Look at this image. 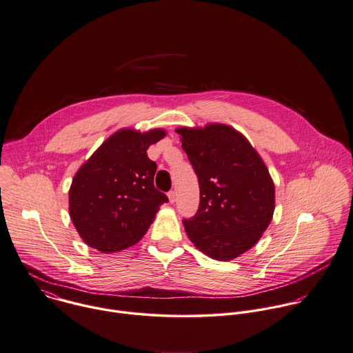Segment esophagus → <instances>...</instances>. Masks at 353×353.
<instances>
[{"label": "esophagus", "instance_id": "1", "mask_svg": "<svg viewBox=\"0 0 353 353\" xmlns=\"http://www.w3.org/2000/svg\"><path fill=\"white\" fill-rule=\"evenodd\" d=\"M168 196H169L170 203H174V201H176V192H174V191H169V192H168Z\"/></svg>", "mask_w": 353, "mask_h": 353}]
</instances>
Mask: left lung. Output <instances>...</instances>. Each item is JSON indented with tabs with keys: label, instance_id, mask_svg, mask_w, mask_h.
Segmentation results:
<instances>
[{
	"label": "left lung",
	"instance_id": "1",
	"mask_svg": "<svg viewBox=\"0 0 353 353\" xmlns=\"http://www.w3.org/2000/svg\"><path fill=\"white\" fill-rule=\"evenodd\" d=\"M199 181L198 212L183 224L191 242L214 260L228 261L252 249L275 210V187L261 157L231 126L179 128Z\"/></svg>",
	"mask_w": 353,
	"mask_h": 353
}]
</instances>
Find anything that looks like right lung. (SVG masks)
Instances as JSON below:
<instances>
[{"mask_svg": "<svg viewBox=\"0 0 353 353\" xmlns=\"http://www.w3.org/2000/svg\"><path fill=\"white\" fill-rule=\"evenodd\" d=\"M162 129L140 133L121 129L108 137L75 173L70 217L83 242L103 253L137 243L168 196L154 185L157 163L147 155Z\"/></svg>", "mask_w": 353, "mask_h": 353, "instance_id": "add662e5", "label": "right lung"}]
</instances>
